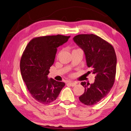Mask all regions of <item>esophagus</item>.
<instances>
[{
    "label": "esophagus",
    "mask_w": 131,
    "mask_h": 131,
    "mask_svg": "<svg viewBox=\"0 0 131 131\" xmlns=\"http://www.w3.org/2000/svg\"><path fill=\"white\" fill-rule=\"evenodd\" d=\"M68 84L69 85H70V86H72V87L75 86V85H76V83L72 82H69L68 83Z\"/></svg>",
    "instance_id": "esophagus-1"
}]
</instances>
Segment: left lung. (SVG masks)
Segmentation results:
<instances>
[{"mask_svg": "<svg viewBox=\"0 0 131 131\" xmlns=\"http://www.w3.org/2000/svg\"><path fill=\"white\" fill-rule=\"evenodd\" d=\"M73 40L83 50L87 65L95 74L94 83H81L85 90L79 97L80 101L86 105L91 106L106 97L114 85L117 56L111 43L95 35H78Z\"/></svg>", "mask_w": 131, "mask_h": 131, "instance_id": "left-lung-1", "label": "left lung"}]
</instances>
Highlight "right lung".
<instances>
[{
    "instance_id": "right-lung-1",
    "label": "right lung",
    "mask_w": 131,
    "mask_h": 131,
    "mask_svg": "<svg viewBox=\"0 0 131 131\" xmlns=\"http://www.w3.org/2000/svg\"><path fill=\"white\" fill-rule=\"evenodd\" d=\"M70 36L61 35L35 37L28 42L20 60L22 77L31 96L39 103L48 104L57 99L65 86L63 82L48 79L57 48Z\"/></svg>"
}]
</instances>
